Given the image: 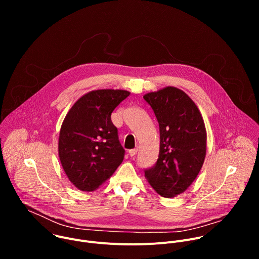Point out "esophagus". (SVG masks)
<instances>
[{
	"label": "esophagus",
	"mask_w": 259,
	"mask_h": 259,
	"mask_svg": "<svg viewBox=\"0 0 259 259\" xmlns=\"http://www.w3.org/2000/svg\"><path fill=\"white\" fill-rule=\"evenodd\" d=\"M137 152H138V149H134V150H130L129 151V155L131 156V157H134L136 154H137Z\"/></svg>",
	"instance_id": "obj_1"
}]
</instances>
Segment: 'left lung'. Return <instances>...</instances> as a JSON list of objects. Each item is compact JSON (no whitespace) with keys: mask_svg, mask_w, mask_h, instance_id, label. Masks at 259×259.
I'll use <instances>...</instances> for the list:
<instances>
[{"mask_svg":"<svg viewBox=\"0 0 259 259\" xmlns=\"http://www.w3.org/2000/svg\"><path fill=\"white\" fill-rule=\"evenodd\" d=\"M143 98L152 106L160 127L159 158L144 176L160 196L174 198L190 188L204 164L205 123L193 99L176 87L167 86Z\"/></svg>","mask_w":259,"mask_h":259,"instance_id":"8db88e82","label":"left lung"}]
</instances>
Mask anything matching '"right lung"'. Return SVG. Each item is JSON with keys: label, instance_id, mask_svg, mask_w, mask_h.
Here are the masks:
<instances>
[{"label": "right lung", "instance_id": "add662e5", "mask_svg": "<svg viewBox=\"0 0 259 259\" xmlns=\"http://www.w3.org/2000/svg\"><path fill=\"white\" fill-rule=\"evenodd\" d=\"M129 91L100 89L81 96L68 110L59 132L61 166L77 189L93 192L124 160L118 129L110 115Z\"/></svg>", "mask_w": 259, "mask_h": 259}]
</instances>
